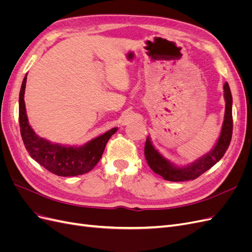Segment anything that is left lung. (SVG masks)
Wrapping results in <instances>:
<instances>
[{"mask_svg":"<svg viewBox=\"0 0 252 252\" xmlns=\"http://www.w3.org/2000/svg\"><path fill=\"white\" fill-rule=\"evenodd\" d=\"M224 96L226 101L224 123L219 141L217 142L215 148L209 154L196 159L191 165H188L186 167H177L159 155L158 151L152 145L150 139L147 138L146 143H145L144 154L147 164L154 170V172L161 175L164 180L170 182H184L194 180L199 178L205 171L210 169L213 165L217 164L224 157L226 150L229 147L233 128L232 95L229 85L227 83H225L224 85Z\"/></svg>","mask_w":252,"mask_h":252,"instance_id":"obj_1","label":"left lung"}]
</instances>
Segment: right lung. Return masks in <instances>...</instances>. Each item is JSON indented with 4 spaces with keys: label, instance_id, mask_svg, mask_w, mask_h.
Instances as JSON below:
<instances>
[{
    "label": "right lung",
    "instance_id": "add662e5",
    "mask_svg": "<svg viewBox=\"0 0 252 252\" xmlns=\"http://www.w3.org/2000/svg\"><path fill=\"white\" fill-rule=\"evenodd\" d=\"M27 75L23 80L19 98V123L25 148L35 162L60 177H74L87 173L100 161L106 144L118 128L91 140L82 147H66L52 144L37 136L28 123L24 94Z\"/></svg>",
    "mask_w": 252,
    "mask_h": 252
}]
</instances>
